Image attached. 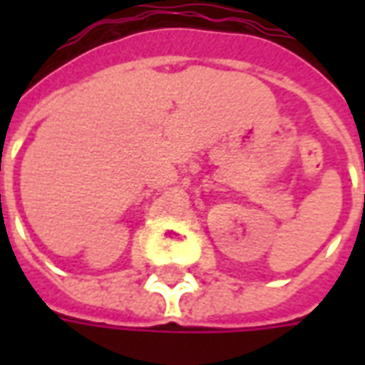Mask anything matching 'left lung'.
Segmentation results:
<instances>
[{
	"mask_svg": "<svg viewBox=\"0 0 365 365\" xmlns=\"http://www.w3.org/2000/svg\"><path fill=\"white\" fill-rule=\"evenodd\" d=\"M364 170H365V164H364ZM364 203H365V195H364Z\"/></svg>",
	"mask_w": 365,
	"mask_h": 365,
	"instance_id": "8db88e82",
	"label": "left lung"
}]
</instances>
